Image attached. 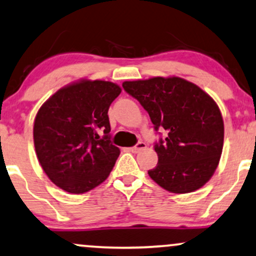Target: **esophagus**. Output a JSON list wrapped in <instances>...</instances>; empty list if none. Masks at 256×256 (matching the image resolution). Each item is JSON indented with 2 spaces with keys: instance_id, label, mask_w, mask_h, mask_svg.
<instances>
[{
  "instance_id": "obj_1",
  "label": "esophagus",
  "mask_w": 256,
  "mask_h": 256,
  "mask_svg": "<svg viewBox=\"0 0 256 256\" xmlns=\"http://www.w3.org/2000/svg\"><path fill=\"white\" fill-rule=\"evenodd\" d=\"M146 147H147V144H146L144 142H138V144H135L134 147L129 148V150H130L132 152H138L140 150H142V149H144Z\"/></svg>"
}]
</instances>
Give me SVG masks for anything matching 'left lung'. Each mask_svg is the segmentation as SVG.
<instances>
[{"label":"left lung","instance_id":"left-lung-1","mask_svg":"<svg viewBox=\"0 0 256 256\" xmlns=\"http://www.w3.org/2000/svg\"><path fill=\"white\" fill-rule=\"evenodd\" d=\"M122 87L148 112L155 130L167 132L154 146L158 161L149 176L175 194L192 193L207 184L224 148V120L216 102L178 76L124 81Z\"/></svg>","mask_w":256,"mask_h":256}]
</instances>
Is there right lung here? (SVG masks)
Segmentation results:
<instances>
[{
    "instance_id": "right-lung-1",
    "label": "right lung",
    "mask_w": 256,
    "mask_h": 256,
    "mask_svg": "<svg viewBox=\"0 0 256 256\" xmlns=\"http://www.w3.org/2000/svg\"><path fill=\"white\" fill-rule=\"evenodd\" d=\"M120 92L112 82L82 78L58 89L38 109L32 132L36 155L63 190L84 194L110 174L120 149L110 142L108 109Z\"/></svg>"
}]
</instances>
